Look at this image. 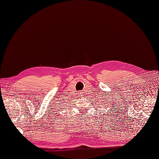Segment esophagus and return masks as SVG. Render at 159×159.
Listing matches in <instances>:
<instances>
[{
    "label": "esophagus",
    "mask_w": 159,
    "mask_h": 159,
    "mask_svg": "<svg viewBox=\"0 0 159 159\" xmlns=\"http://www.w3.org/2000/svg\"><path fill=\"white\" fill-rule=\"evenodd\" d=\"M79 95L80 96H84V93L82 92V91H80L79 92Z\"/></svg>",
    "instance_id": "34e87169"
}]
</instances>
